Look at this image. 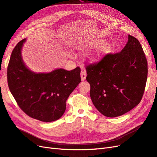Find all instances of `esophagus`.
<instances>
[{
	"mask_svg": "<svg viewBox=\"0 0 157 157\" xmlns=\"http://www.w3.org/2000/svg\"><path fill=\"white\" fill-rule=\"evenodd\" d=\"M81 79L82 81H84L85 79H86V76H87V74L85 71H81Z\"/></svg>",
	"mask_w": 157,
	"mask_h": 157,
	"instance_id": "1",
	"label": "esophagus"
}]
</instances>
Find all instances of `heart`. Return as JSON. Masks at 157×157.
I'll return each instance as SVG.
<instances>
[{"label": "heart", "mask_w": 157, "mask_h": 157, "mask_svg": "<svg viewBox=\"0 0 157 157\" xmlns=\"http://www.w3.org/2000/svg\"><path fill=\"white\" fill-rule=\"evenodd\" d=\"M79 48H87L97 47L93 52L87 55V60L91 64H97L108 55L113 48V45L110 42H105L103 39L92 40L84 44H78Z\"/></svg>", "instance_id": "1"}]
</instances>
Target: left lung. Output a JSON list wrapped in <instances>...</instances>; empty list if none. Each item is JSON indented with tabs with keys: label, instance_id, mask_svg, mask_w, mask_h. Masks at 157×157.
<instances>
[{
	"label": "left lung",
	"instance_id": "1",
	"mask_svg": "<svg viewBox=\"0 0 157 157\" xmlns=\"http://www.w3.org/2000/svg\"><path fill=\"white\" fill-rule=\"evenodd\" d=\"M86 70L91 101L102 114L117 117L140 102L148 70L145 53L136 38L129 35L120 52L109 54Z\"/></svg>",
	"mask_w": 157,
	"mask_h": 157
}]
</instances>
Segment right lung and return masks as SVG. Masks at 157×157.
I'll return each mask as SVG.
<instances>
[{"label": "right lung", "instance_id": "1", "mask_svg": "<svg viewBox=\"0 0 157 157\" xmlns=\"http://www.w3.org/2000/svg\"><path fill=\"white\" fill-rule=\"evenodd\" d=\"M25 41H20L12 52L7 70L9 89L20 109L30 117L46 122L59 120L66 110L67 98L81 82V70L77 67L70 71L57 68L34 72L22 59Z\"/></svg>", "mask_w": 157, "mask_h": 157}]
</instances>
